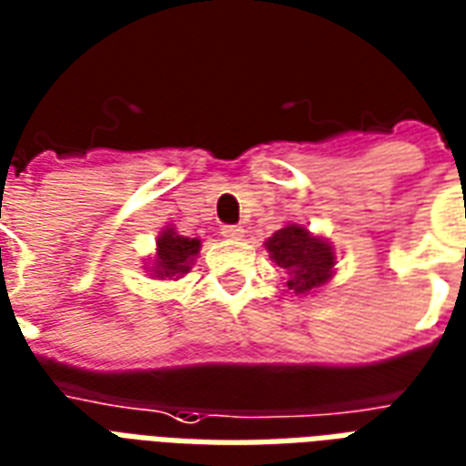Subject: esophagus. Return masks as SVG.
I'll list each match as a JSON object with an SVG mask.
<instances>
[{"mask_svg":"<svg viewBox=\"0 0 466 466\" xmlns=\"http://www.w3.org/2000/svg\"><path fill=\"white\" fill-rule=\"evenodd\" d=\"M220 233H223L226 238H230V240H240L246 230H243V226H223V230H220Z\"/></svg>","mask_w":466,"mask_h":466,"instance_id":"1","label":"esophagus"}]
</instances>
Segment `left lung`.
Here are the masks:
<instances>
[{"instance_id":"obj_1","label":"left lung","mask_w":466,"mask_h":466,"mask_svg":"<svg viewBox=\"0 0 466 466\" xmlns=\"http://www.w3.org/2000/svg\"><path fill=\"white\" fill-rule=\"evenodd\" d=\"M266 246L275 263L290 273L288 288L295 293H308L330 278L335 266L332 248L300 226H285L268 238Z\"/></svg>"}]
</instances>
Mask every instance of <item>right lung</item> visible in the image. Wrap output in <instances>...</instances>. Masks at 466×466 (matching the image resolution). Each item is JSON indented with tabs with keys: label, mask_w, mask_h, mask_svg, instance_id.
I'll use <instances>...</instances> for the list:
<instances>
[{
	"label": "right lung",
	"mask_w": 466,
	"mask_h": 466,
	"mask_svg": "<svg viewBox=\"0 0 466 466\" xmlns=\"http://www.w3.org/2000/svg\"><path fill=\"white\" fill-rule=\"evenodd\" d=\"M198 248L200 240L196 238L176 236L171 228L163 230L158 238V253H156V278H178L188 273Z\"/></svg>",
	"instance_id": "add662e5"
}]
</instances>
